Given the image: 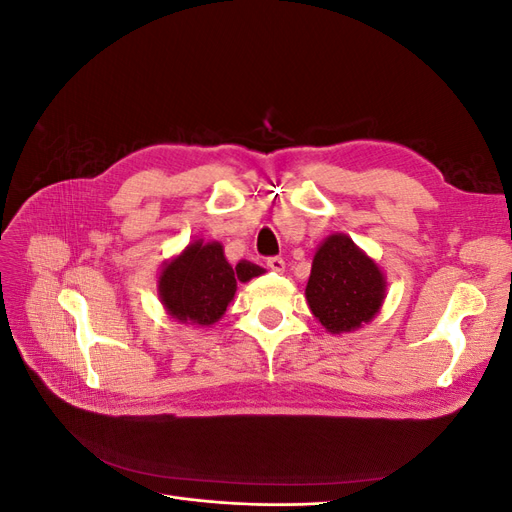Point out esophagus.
<instances>
[{"instance_id":"esophagus-1","label":"esophagus","mask_w":512,"mask_h":512,"mask_svg":"<svg viewBox=\"0 0 512 512\" xmlns=\"http://www.w3.org/2000/svg\"><path fill=\"white\" fill-rule=\"evenodd\" d=\"M267 267L275 273H282L286 269V262L280 256H271V258H267Z\"/></svg>"}]
</instances>
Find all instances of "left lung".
I'll use <instances>...</instances> for the list:
<instances>
[{
    "mask_svg": "<svg viewBox=\"0 0 512 512\" xmlns=\"http://www.w3.org/2000/svg\"><path fill=\"white\" fill-rule=\"evenodd\" d=\"M380 267L342 232L329 235L314 254L305 299L329 333H348L374 318L384 301Z\"/></svg>",
    "mask_w": 512,
    "mask_h": 512,
    "instance_id": "left-lung-1",
    "label": "left lung"
}]
</instances>
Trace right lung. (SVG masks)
Masks as SVG:
<instances>
[{"instance_id":"1","label":"right lung","mask_w":512,"mask_h":512,"mask_svg":"<svg viewBox=\"0 0 512 512\" xmlns=\"http://www.w3.org/2000/svg\"><path fill=\"white\" fill-rule=\"evenodd\" d=\"M265 273L254 262L241 260L230 267L218 241H194L173 260L164 262L158 277V294L166 312L179 322L209 327L218 322L235 299L237 284Z\"/></svg>"}]
</instances>
